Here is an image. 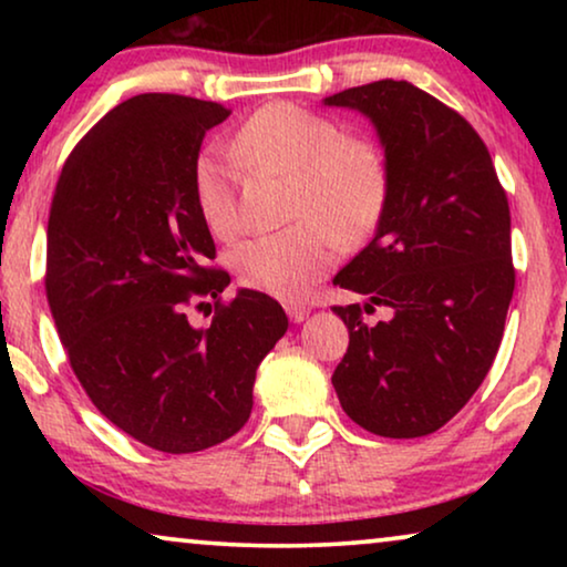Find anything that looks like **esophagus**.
Returning <instances> with one entry per match:
<instances>
[{
	"instance_id": "34e87169",
	"label": "esophagus",
	"mask_w": 567,
	"mask_h": 567,
	"mask_svg": "<svg viewBox=\"0 0 567 567\" xmlns=\"http://www.w3.org/2000/svg\"><path fill=\"white\" fill-rule=\"evenodd\" d=\"M286 315H289L291 322H305L309 315V307L301 305V301H291V305H286Z\"/></svg>"
}]
</instances>
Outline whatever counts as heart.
<instances>
[{
    "mask_svg": "<svg viewBox=\"0 0 567 567\" xmlns=\"http://www.w3.org/2000/svg\"><path fill=\"white\" fill-rule=\"evenodd\" d=\"M231 159L250 169L291 177L289 229L255 237L235 255L239 281L278 299H301L336 262L340 240L359 243L382 221L390 169L369 138L343 136L328 115L291 103L255 111L229 144ZM193 200L216 239L243 229L229 167L206 154L193 169Z\"/></svg>",
    "mask_w": 567,
    "mask_h": 567,
    "instance_id": "heart-1",
    "label": "heart"
}]
</instances>
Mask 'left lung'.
Listing matches in <instances>:
<instances>
[{
	"label": "left lung",
	"instance_id": "8db88e82",
	"mask_svg": "<svg viewBox=\"0 0 567 567\" xmlns=\"http://www.w3.org/2000/svg\"><path fill=\"white\" fill-rule=\"evenodd\" d=\"M324 105L367 115L390 169L374 239L336 276L369 301L332 307L351 338L332 386L361 429L429 436L467 405L498 353L516 284L506 190L477 131L415 84L379 80ZM377 306L391 317L363 321Z\"/></svg>",
	"mask_w": 567,
	"mask_h": 567
}]
</instances>
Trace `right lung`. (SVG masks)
I'll return each instance as SVG.
<instances>
[{"mask_svg": "<svg viewBox=\"0 0 567 567\" xmlns=\"http://www.w3.org/2000/svg\"><path fill=\"white\" fill-rule=\"evenodd\" d=\"M219 103L146 92L105 113L61 167L49 214L45 297L76 379L100 413L167 454L243 429L255 371L289 328L276 299L239 289L193 200ZM215 299L212 329L187 309Z\"/></svg>", "mask_w": 567, "mask_h": 567, "instance_id": "add662e5", "label": "right lung"}]
</instances>
